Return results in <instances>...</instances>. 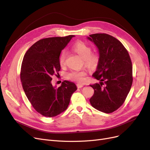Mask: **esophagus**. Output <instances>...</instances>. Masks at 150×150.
<instances>
[{"mask_svg": "<svg viewBox=\"0 0 150 150\" xmlns=\"http://www.w3.org/2000/svg\"><path fill=\"white\" fill-rule=\"evenodd\" d=\"M84 86V85L83 84H77V87H78V88H83Z\"/></svg>", "mask_w": 150, "mask_h": 150, "instance_id": "obj_1", "label": "esophagus"}]
</instances>
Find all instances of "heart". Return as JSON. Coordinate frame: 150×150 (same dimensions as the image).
<instances>
[{
	"label": "heart",
	"mask_w": 150,
	"mask_h": 150,
	"mask_svg": "<svg viewBox=\"0 0 150 150\" xmlns=\"http://www.w3.org/2000/svg\"><path fill=\"white\" fill-rule=\"evenodd\" d=\"M72 51L77 53L84 59L86 66L90 69L94 68L98 64L99 57L96 54H91V48L88 44L82 41L76 42L72 47ZM66 58V52L62 51L59 56V64L62 66L64 64ZM86 72L84 70H73L67 74V78L72 81L81 83L84 79Z\"/></svg>",
	"instance_id": "heart-1"
}]
</instances>
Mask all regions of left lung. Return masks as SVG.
I'll return each instance as SVG.
<instances>
[{"label": "left lung", "mask_w": 150, "mask_h": 150, "mask_svg": "<svg viewBox=\"0 0 150 150\" xmlns=\"http://www.w3.org/2000/svg\"><path fill=\"white\" fill-rule=\"evenodd\" d=\"M87 39L99 52V61L93 76L99 84L90 85L94 91L89 101L96 110L111 113L117 110L128 96L133 83L132 63L120 40L106 34H94Z\"/></svg>", "instance_id": "left-lung-1"}]
</instances>
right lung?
<instances>
[{
  "label": "right lung",
  "mask_w": 150,
  "mask_h": 150,
  "mask_svg": "<svg viewBox=\"0 0 150 150\" xmlns=\"http://www.w3.org/2000/svg\"><path fill=\"white\" fill-rule=\"evenodd\" d=\"M74 37L49 38L39 40L25 54L22 63L21 79L27 98L40 115L54 117L67 108L76 84L64 81L60 87L53 86L52 76L61 69L59 56Z\"/></svg>",
  "instance_id": "obj_1"
}]
</instances>
